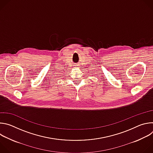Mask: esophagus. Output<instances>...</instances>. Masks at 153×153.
Returning <instances> with one entry per match:
<instances>
[{
	"instance_id": "esophagus-1",
	"label": "esophagus",
	"mask_w": 153,
	"mask_h": 153,
	"mask_svg": "<svg viewBox=\"0 0 153 153\" xmlns=\"http://www.w3.org/2000/svg\"><path fill=\"white\" fill-rule=\"evenodd\" d=\"M76 66H77V65H76Z\"/></svg>"
}]
</instances>
